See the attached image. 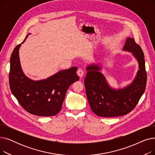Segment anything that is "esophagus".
Wrapping results in <instances>:
<instances>
[{
    "label": "esophagus",
    "mask_w": 155,
    "mask_h": 155,
    "mask_svg": "<svg viewBox=\"0 0 155 155\" xmlns=\"http://www.w3.org/2000/svg\"><path fill=\"white\" fill-rule=\"evenodd\" d=\"M77 75H78V77H82L84 76V70L82 68H78L77 70Z\"/></svg>",
    "instance_id": "esophagus-1"
}]
</instances>
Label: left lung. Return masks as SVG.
<instances>
[{"mask_svg": "<svg viewBox=\"0 0 155 155\" xmlns=\"http://www.w3.org/2000/svg\"><path fill=\"white\" fill-rule=\"evenodd\" d=\"M123 50L132 53L139 65L133 82L123 88L116 89L109 85L101 72L100 65L94 63L86 67L84 82L87 99L91 110L99 116L112 117L127 114L134 109L144 92L147 75L141 48L133 38H127Z\"/></svg>", "mask_w": 155, "mask_h": 155, "instance_id": "1", "label": "left lung"}]
</instances>
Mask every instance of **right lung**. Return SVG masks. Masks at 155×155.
Masks as SVG:
<instances>
[{
    "mask_svg": "<svg viewBox=\"0 0 155 155\" xmlns=\"http://www.w3.org/2000/svg\"><path fill=\"white\" fill-rule=\"evenodd\" d=\"M16 46L10 59L9 86L21 106L32 114L53 116L58 114L70 85L78 80L77 67L59 71L46 79L35 81L27 77L21 67L19 50Z\"/></svg>",
    "mask_w": 155,
    "mask_h": 155,
    "instance_id": "right-lung-1",
    "label": "right lung"
}]
</instances>
